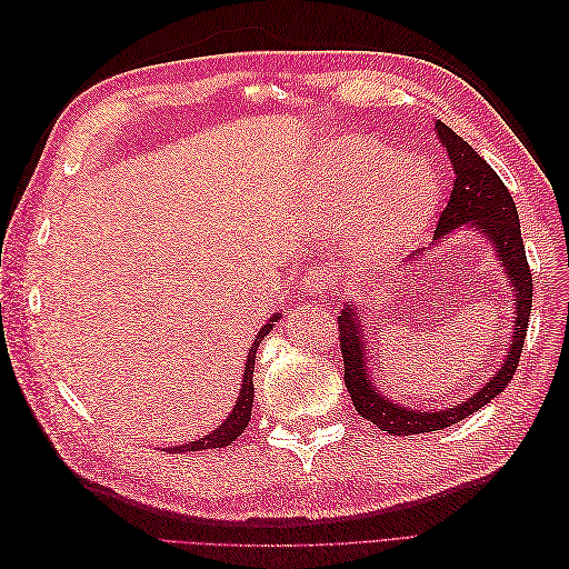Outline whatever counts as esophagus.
Listing matches in <instances>:
<instances>
[{
  "label": "esophagus",
  "mask_w": 569,
  "mask_h": 569,
  "mask_svg": "<svg viewBox=\"0 0 569 569\" xmlns=\"http://www.w3.org/2000/svg\"><path fill=\"white\" fill-rule=\"evenodd\" d=\"M303 291H306V295H316V297H322V299L330 297L332 291H335L332 274H325L320 270L306 274V278H303Z\"/></svg>",
  "instance_id": "esophagus-1"
}]
</instances>
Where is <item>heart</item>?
Returning <instances> with one entry per match:
<instances>
[{"label":"heart","mask_w":569,"mask_h":569,"mask_svg":"<svg viewBox=\"0 0 569 569\" xmlns=\"http://www.w3.org/2000/svg\"><path fill=\"white\" fill-rule=\"evenodd\" d=\"M308 189L332 216L349 211L360 253L385 258L408 247L435 213L439 176L370 137H343L318 149Z\"/></svg>","instance_id":"heart-1"}]
</instances>
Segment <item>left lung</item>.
Wrapping results in <instances>:
<instances>
[{"label":"left lung","mask_w":569,"mask_h":569,"mask_svg":"<svg viewBox=\"0 0 569 569\" xmlns=\"http://www.w3.org/2000/svg\"><path fill=\"white\" fill-rule=\"evenodd\" d=\"M435 130L446 151H449V159L456 173L451 199L439 216L435 239H446V234H451L458 228H475L479 234H485L489 242H493V249L498 258H501L503 270L510 278V287L515 291L512 301L515 316L518 318H515L512 325L515 332L510 337L512 343L508 347V356L491 380L477 393H472L468 401H462L453 408L429 412L393 403L387 396L377 391L368 375V347L363 341V332H360L358 313L353 311L351 303L343 306L337 318L343 358V385H347L351 393V401L358 410V416L370 420L375 427H380L382 432L396 437L437 432V429L451 427L465 420L481 406H487L491 399H496L512 380L515 370H518L531 313V270L525 256L518 209H515V201L508 192V187L496 176V170L449 126L437 120ZM420 253L422 251L418 249L410 256V261Z\"/></svg>","instance_id":"left-lung-1"}]
</instances>
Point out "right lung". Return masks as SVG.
I'll use <instances>...</instances> for the list:
<instances>
[{
	"label": "right lung",
	"instance_id": "obj_1",
	"mask_svg": "<svg viewBox=\"0 0 569 569\" xmlns=\"http://www.w3.org/2000/svg\"><path fill=\"white\" fill-rule=\"evenodd\" d=\"M280 320V313H274L263 327L261 332L256 335V341L251 343L249 349V358H247V368H244V382L242 389H239L237 396V403L232 408L230 416L226 418V422L218 425L211 435H206L199 441H189L182 446H173V449H166V451H173V453H184V451H201V449H222V446H230L239 435L244 432L249 420H251V406H253V366H256V351H258V343L263 341V337L272 330V322Z\"/></svg>",
	"mask_w": 569,
	"mask_h": 569
}]
</instances>
